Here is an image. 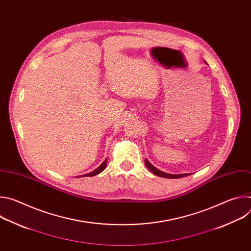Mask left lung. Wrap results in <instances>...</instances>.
I'll list each match as a JSON object with an SVG mask.
<instances>
[{"instance_id":"obj_1","label":"left lung","mask_w":251,"mask_h":251,"mask_svg":"<svg viewBox=\"0 0 251 251\" xmlns=\"http://www.w3.org/2000/svg\"><path fill=\"white\" fill-rule=\"evenodd\" d=\"M145 165L147 166V168L153 173L155 174L156 176H162V177H167V178H178V177H183V176H188L189 174H182V175H172V174H167V173H164L160 170H158L157 168H155L148 160L145 159Z\"/></svg>"}]
</instances>
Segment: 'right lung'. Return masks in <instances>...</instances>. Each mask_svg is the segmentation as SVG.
Returning a JSON list of instances; mask_svg holds the SVG:
<instances>
[{
    "instance_id": "obj_1",
    "label": "right lung",
    "mask_w": 251,
    "mask_h": 251,
    "mask_svg": "<svg viewBox=\"0 0 251 251\" xmlns=\"http://www.w3.org/2000/svg\"><path fill=\"white\" fill-rule=\"evenodd\" d=\"M106 165H107V159H106L96 170H94L93 172H91V173H89V174L82 175V176H96V175H98L99 173H101V172L106 168Z\"/></svg>"
}]
</instances>
